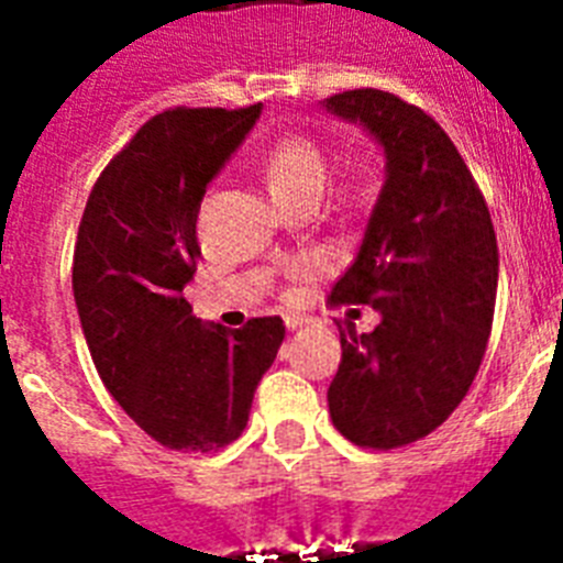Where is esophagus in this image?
Segmentation results:
<instances>
[{
	"label": "esophagus",
	"instance_id": "esophagus-1",
	"mask_svg": "<svg viewBox=\"0 0 563 563\" xmlns=\"http://www.w3.org/2000/svg\"><path fill=\"white\" fill-rule=\"evenodd\" d=\"M309 321H312V318H309V316H298V312H291V316H286V327H289V330H298V327L309 324Z\"/></svg>",
	"mask_w": 563,
	"mask_h": 563
}]
</instances>
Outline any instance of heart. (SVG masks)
Segmentation results:
<instances>
[{
    "label": "heart",
    "mask_w": 563,
    "mask_h": 563,
    "mask_svg": "<svg viewBox=\"0 0 563 563\" xmlns=\"http://www.w3.org/2000/svg\"><path fill=\"white\" fill-rule=\"evenodd\" d=\"M263 178L283 207L318 201L330 178V157L312 136L280 134L263 152Z\"/></svg>",
    "instance_id": "obj_1"
}]
</instances>
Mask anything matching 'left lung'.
Instances as JSON below:
<instances>
[{"instance_id": "1", "label": "left lung", "mask_w": 563, "mask_h": 563, "mask_svg": "<svg viewBox=\"0 0 563 563\" xmlns=\"http://www.w3.org/2000/svg\"><path fill=\"white\" fill-rule=\"evenodd\" d=\"M327 110L362 122L385 148L360 256L330 303H368L374 333L342 330L327 400L353 444L397 450L435 432L471 391L497 303V233L479 184L420 108L385 90H347Z\"/></svg>"}]
</instances>
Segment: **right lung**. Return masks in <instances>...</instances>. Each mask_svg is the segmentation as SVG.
<instances>
[{
    "instance_id": "right-lung-1",
    "label": "right lung",
    "mask_w": 563,
    "mask_h": 563,
    "mask_svg": "<svg viewBox=\"0 0 563 563\" xmlns=\"http://www.w3.org/2000/svg\"><path fill=\"white\" fill-rule=\"evenodd\" d=\"M260 117L251 108H169L104 166L73 254L75 307L101 383L157 444H233L280 351V316L203 327L184 286L198 268L207 184Z\"/></svg>"
}]
</instances>
